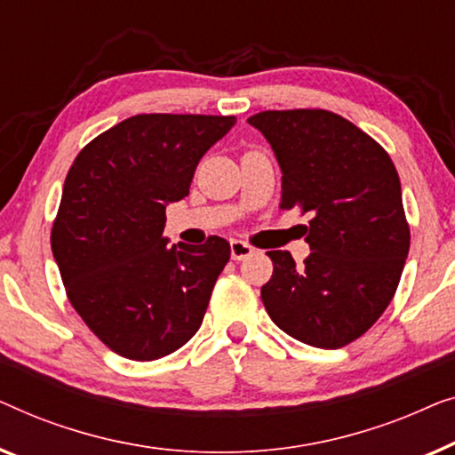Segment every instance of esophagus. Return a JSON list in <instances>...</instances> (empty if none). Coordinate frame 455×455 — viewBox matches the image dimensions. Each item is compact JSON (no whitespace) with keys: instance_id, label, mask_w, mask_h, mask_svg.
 <instances>
[{"instance_id":"1","label":"esophagus","mask_w":455,"mask_h":455,"mask_svg":"<svg viewBox=\"0 0 455 455\" xmlns=\"http://www.w3.org/2000/svg\"><path fill=\"white\" fill-rule=\"evenodd\" d=\"M253 251H255V249L245 241H239V239L230 241V258L236 259V261L249 258V255H253Z\"/></svg>"}]
</instances>
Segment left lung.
<instances>
[{
  "instance_id": "8db88e82",
  "label": "left lung",
  "mask_w": 455,
  "mask_h": 455,
  "mask_svg": "<svg viewBox=\"0 0 455 455\" xmlns=\"http://www.w3.org/2000/svg\"><path fill=\"white\" fill-rule=\"evenodd\" d=\"M247 124L276 155L280 208L311 216L305 266L289 251H267V315L309 347H347L381 317L404 270L411 228L398 171L373 138L323 108L264 111Z\"/></svg>"
}]
</instances>
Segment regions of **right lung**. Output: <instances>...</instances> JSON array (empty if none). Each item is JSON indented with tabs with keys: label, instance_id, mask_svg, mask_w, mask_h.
<instances>
[{
	"label": "right lung",
	"instance_id": "obj_1",
	"mask_svg": "<svg viewBox=\"0 0 455 455\" xmlns=\"http://www.w3.org/2000/svg\"><path fill=\"white\" fill-rule=\"evenodd\" d=\"M236 124L222 115H136L80 150L51 249L69 303L132 361L175 353L200 330L230 245H166L164 210L189 194L200 158Z\"/></svg>",
	"mask_w": 455,
	"mask_h": 455
}]
</instances>
